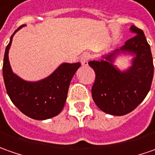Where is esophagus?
Here are the masks:
<instances>
[{
  "label": "esophagus",
  "instance_id": "esophagus-1",
  "mask_svg": "<svg viewBox=\"0 0 155 155\" xmlns=\"http://www.w3.org/2000/svg\"><path fill=\"white\" fill-rule=\"evenodd\" d=\"M89 59H90V56H89L87 53L83 54L82 56L81 57V64H82L83 66H87Z\"/></svg>",
  "mask_w": 155,
  "mask_h": 155
}]
</instances>
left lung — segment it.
<instances>
[{
    "mask_svg": "<svg viewBox=\"0 0 155 155\" xmlns=\"http://www.w3.org/2000/svg\"><path fill=\"white\" fill-rule=\"evenodd\" d=\"M130 31L134 36L120 50L105 56L104 60L88 62L95 72L92 87L94 101L101 110L114 116H123L136 109L149 92L153 76L152 53L145 35L134 25ZM120 50L136 55L133 65L125 72H120L112 64Z\"/></svg>",
    "mask_w": 155,
    "mask_h": 155,
    "instance_id": "1",
    "label": "left lung"
}]
</instances>
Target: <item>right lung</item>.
Wrapping results in <instances>:
<instances>
[{"label":"right lung","mask_w":155,"mask_h":155,"mask_svg":"<svg viewBox=\"0 0 155 155\" xmlns=\"http://www.w3.org/2000/svg\"><path fill=\"white\" fill-rule=\"evenodd\" d=\"M11 36L3 60L2 74L7 93L18 109L32 119L45 120L56 117L63 108L71 79L81 66L80 62L62 63L49 77L29 82L14 74L8 60V51L14 33Z\"/></svg>","instance_id":"1"}]
</instances>
